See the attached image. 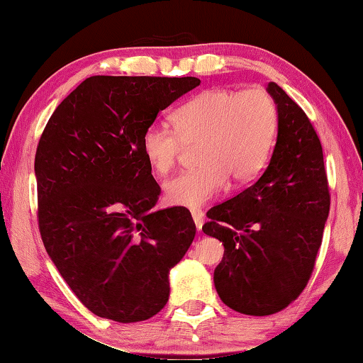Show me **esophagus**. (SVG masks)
Segmentation results:
<instances>
[{
    "label": "esophagus",
    "mask_w": 363,
    "mask_h": 363,
    "mask_svg": "<svg viewBox=\"0 0 363 363\" xmlns=\"http://www.w3.org/2000/svg\"><path fill=\"white\" fill-rule=\"evenodd\" d=\"M191 215H193V220H194L196 228H198V230H201L202 225H204V213H202L201 211H198V208H193Z\"/></svg>",
    "instance_id": "obj_1"
}]
</instances>
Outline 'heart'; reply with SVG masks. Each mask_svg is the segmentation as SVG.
I'll return each instance as SVG.
<instances>
[{"mask_svg":"<svg viewBox=\"0 0 363 363\" xmlns=\"http://www.w3.org/2000/svg\"><path fill=\"white\" fill-rule=\"evenodd\" d=\"M279 124L276 101L263 89H208L174 113V127L155 123L142 135L150 167L165 174L177 162L183 145L198 146L201 167L164 183L169 204L198 208L218 196L231 180L242 185L263 169L274 145Z\"/></svg>","mask_w":363,"mask_h":363,"instance_id":"heart-1","label":"heart"}]
</instances>
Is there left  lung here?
<instances>
[{"label":"left lung","mask_w":363,"mask_h":363,"mask_svg":"<svg viewBox=\"0 0 363 363\" xmlns=\"http://www.w3.org/2000/svg\"><path fill=\"white\" fill-rule=\"evenodd\" d=\"M276 146L262 177L233 199L212 207L202 226L223 242L213 271L226 306L247 315H271L296 300L314 269L330 212L320 140L300 106L276 82Z\"/></svg>","instance_id":"obj_1"}]
</instances>
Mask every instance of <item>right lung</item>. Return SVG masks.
<instances>
[{
	"mask_svg": "<svg viewBox=\"0 0 363 363\" xmlns=\"http://www.w3.org/2000/svg\"><path fill=\"white\" fill-rule=\"evenodd\" d=\"M201 81L91 76L55 108L35 157L44 247L99 317L130 323L169 301V272L196 226L183 207L152 211L161 188L142 151L159 111Z\"/></svg>",
	"mask_w": 363,
	"mask_h": 363,
	"instance_id": "obj_1",
	"label": "right lung"
}]
</instances>
